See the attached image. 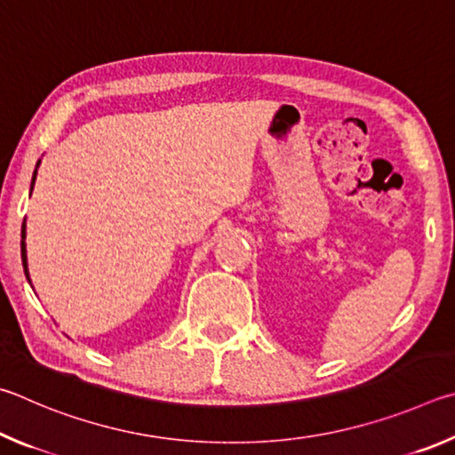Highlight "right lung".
Listing matches in <instances>:
<instances>
[{
  "mask_svg": "<svg viewBox=\"0 0 455 455\" xmlns=\"http://www.w3.org/2000/svg\"><path fill=\"white\" fill-rule=\"evenodd\" d=\"M37 165H39V162H37ZM36 175H37V170L34 172V178H31V189H34ZM21 261H23V272H26L28 280H29V274H28V256H26V223H23V228H21Z\"/></svg>",
  "mask_w": 455,
  "mask_h": 455,
  "instance_id": "right-lung-1",
  "label": "right lung"
}]
</instances>
